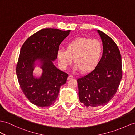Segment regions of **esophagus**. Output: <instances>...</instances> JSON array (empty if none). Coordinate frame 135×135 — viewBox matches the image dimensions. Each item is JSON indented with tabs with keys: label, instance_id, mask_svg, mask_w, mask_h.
I'll list each match as a JSON object with an SVG mask.
<instances>
[{
	"label": "esophagus",
	"instance_id": "esophagus-1",
	"mask_svg": "<svg viewBox=\"0 0 135 135\" xmlns=\"http://www.w3.org/2000/svg\"><path fill=\"white\" fill-rule=\"evenodd\" d=\"M74 79V76L72 75H69L68 77V80H71V79Z\"/></svg>",
	"mask_w": 135,
	"mask_h": 135
}]
</instances>
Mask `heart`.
Instances as JSON below:
<instances>
[{"instance_id":"1","label":"heart","mask_w":135,"mask_h":135,"mask_svg":"<svg viewBox=\"0 0 135 135\" xmlns=\"http://www.w3.org/2000/svg\"><path fill=\"white\" fill-rule=\"evenodd\" d=\"M102 52V44L98 40L78 37L67 44L66 50H59L57 58L63 70L67 68L74 59V70H80L83 73H86L98 65Z\"/></svg>"}]
</instances>
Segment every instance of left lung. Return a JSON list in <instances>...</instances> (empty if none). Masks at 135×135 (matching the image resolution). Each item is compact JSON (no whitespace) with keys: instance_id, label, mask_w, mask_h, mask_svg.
Returning <instances> with one entry per match:
<instances>
[{"instance_id":"8db88e82","label":"left lung","mask_w":135,"mask_h":135,"mask_svg":"<svg viewBox=\"0 0 135 135\" xmlns=\"http://www.w3.org/2000/svg\"><path fill=\"white\" fill-rule=\"evenodd\" d=\"M103 43V55L92 71L78 80L79 100L86 107L106 105L117 92L122 78V57L111 38L97 30Z\"/></svg>"}]
</instances>
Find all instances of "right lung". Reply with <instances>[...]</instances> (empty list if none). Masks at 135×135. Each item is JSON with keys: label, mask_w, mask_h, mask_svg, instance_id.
Wrapping results in <instances>:
<instances>
[{"label": "right lung", "mask_w": 135, "mask_h": 135, "mask_svg": "<svg viewBox=\"0 0 135 135\" xmlns=\"http://www.w3.org/2000/svg\"><path fill=\"white\" fill-rule=\"evenodd\" d=\"M70 32L42 29L23 44L16 65V75L24 94L34 105L40 107L52 105L60 87L67 81L68 75L55 67L53 61L57 58L59 46ZM36 65L43 71L39 78L33 74Z\"/></svg>", "instance_id": "add662e5"}]
</instances>
